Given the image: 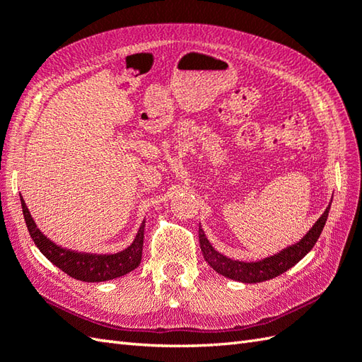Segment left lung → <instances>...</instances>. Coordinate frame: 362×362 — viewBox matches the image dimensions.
<instances>
[{
  "mask_svg": "<svg viewBox=\"0 0 362 362\" xmlns=\"http://www.w3.org/2000/svg\"><path fill=\"white\" fill-rule=\"evenodd\" d=\"M329 206L332 205L327 206V210L322 213V216L316 221V224L310 228V232L302 240L289 245L286 249H283L281 252L275 253L272 257H267L259 261H252V263L227 258L218 250H214L210 241L206 240L204 230L199 228V243H201L202 255L211 269H214L218 274L227 276V279L243 283H259L275 279V276L286 272L292 266H296L314 247L322 230H324Z\"/></svg>",
  "mask_w": 362,
  "mask_h": 362,
  "instance_id": "obj_1",
  "label": "left lung"
}]
</instances>
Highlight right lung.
<instances>
[{"label": "right lung", "mask_w": 362, "mask_h": 362, "mask_svg": "<svg viewBox=\"0 0 362 362\" xmlns=\"http://www.w3.org/2000/svg\"><path fill=\"white\" fill-rule=\"evenodd\" d=\"M23 216L26 221L28 232L33 238V241L43 255L48 258L54 266H57L60 271H64L76 280L96 283L118 279V276L132 272L141 263L143 255V238H144V221L138 230L134 243L127 249L118 253H107V255H98V253H86L76 252L65 247H60L56 243H52L49 238H46L40 228L35 226V221L30 216L28 206L20 197Z\"/></svg>", "instance_id": "right-lung-1"}]
</instances>
